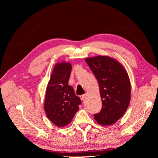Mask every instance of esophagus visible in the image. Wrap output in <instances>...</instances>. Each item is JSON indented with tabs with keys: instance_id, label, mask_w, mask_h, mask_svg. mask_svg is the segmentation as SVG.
Wrapping results in <instances>:
<instances>
[{
	"instance_id": "1",
	"label": "esophagus",
	"mask_w": 158,
	"mask_h": 158,
	"mask_svg": "<svg viewBox=\"0 0 158 158\" xmlns=\"http://www.w3.org/2000/svg\"><path fill=\"white\" fill-rule=\"evenodd\" d=\"M85 96H86V95H80V99L82 100V101H83V100L85 99Z\"/></svg>"
}]
</instances>
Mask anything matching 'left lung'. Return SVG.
Segmentation results:
<instances>
[{"label": "left lung", "mask_w": 158, "mask_h": 158, "mask_svg": "<svg viewBox=\"0 0 158 158\" xmlns=\"http://www.w3.org/2000/svg\"><path fill=\"white\" fill-rule=\"evenodd\" d=\"M98 81L102 109L94 114L99 125H111L126 112L131 95V82L124 66L111 57L96 56L85 59Z\"/></svg>", "instance_id": "1"}]
</instances>
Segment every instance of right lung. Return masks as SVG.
I'll use <instances>...</instances> for the list:
<instances>
[{
  "label": "right lung",
  "mask_w": 158,
  "mask_h": 158,
  "mask_svg": "<svg viewBox=\"0 0 158 158\" xmlns=\"http://www.w3.org/2000/svg\"><path fill=\"white\" fill-rule=\"evenodd\" d=\"M72 65L57 63L47 84L44 102L46 115L55 125L63 127L72 121L82 102L68 85Z\"/></svg>",
  "instance_id": "right-lung-1"
}]
</instances>
